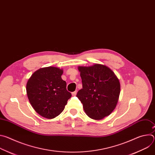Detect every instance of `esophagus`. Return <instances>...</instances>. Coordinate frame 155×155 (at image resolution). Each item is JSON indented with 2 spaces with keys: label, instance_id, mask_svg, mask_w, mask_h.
<instances>
[{
  "label": "esophagus",
  "instance_id": "1",
  "mask_svg": "<svg viewBox=\"0 0 155 155\" xmlns=\"http://www.w3.org/2000/svg\"><path fill=\"white\" fill-rule=\"evenodd\" d=\"M72 96H76V94H77V91H74V92H73L72 93Z\"/></svg>",
  "mask_w": 155,
  "mask_h": 155
}]
</instances>
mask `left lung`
I'll use <instances>...</instances> for the list:
<instances>
[{
    "label": "left lung",
    "mask_w": 155,
    "mask_h": 155,
    "mask_svg": "<svg viewBox=\"0 0 155 155\" xmlns=\"http://www.w3.org/2000/svg\"><path fill=\"white\" fill-rule=\"evenodd\" d=\"M83 88L77 97L86 115L99 120L108 116L115 108L120 83L115 73L106 65L95 64L90 67L78 66Z\"/></svg>",
    "instance_id": "obj_1"
}]
</instances>
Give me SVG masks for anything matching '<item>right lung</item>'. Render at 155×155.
<instances>
[{
	"label": "right lung",
	"mask_w": 155,
	"mask_h": 155,
	"mask_svg": "<svg viewBox=\"0 0 155 155\" xmlns=\"http://www.w3.org/2000/svg\"><path fill=\"white\" fill-rule=\"evenodd\" d=\"M63 70L56 67L41 68L28 80L26 92L29 101L41 117L52 119L65 108L72 94L66 89V82L61 78Z\"/></svg>",
	"instance_id": "1"
}]
</instances>
